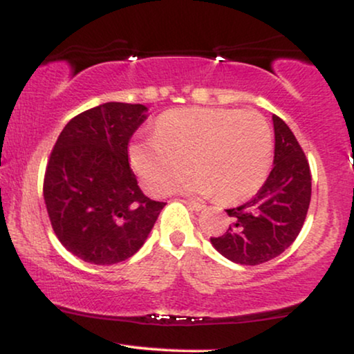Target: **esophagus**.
<instances>
[{"mask_svg":"<svg viewBox=\"0 0 354 354\" xmlns=\"http://www.w3.org/2000/svg\"><path fill=\"white\" fill-rule=\"evenodd\" d=\"M183 203H185V205L188 206V207H190V209H193V211H203V209H205V205H201V203H198V201H192V200H185V201H183Z\"/></svg>","mask_w":354,"mask_h":354,"instance_id":"obj_1","label":"esophagus"}]
</instances>
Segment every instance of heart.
I'll use <instances>...</instances> for the list:
<instances>
[{
	"instance_id": "1",
	"label": "heart",
	"mask_w": 354,
	"mask_h": 354,
	"mask_svg": "<svg viewBox=\"0 0 354 354\" xmlns=\"http://www.w3.org/2000/svg\"><path fill=\"white\" fill-rule=\"evenodd\" d=\"M133 171L153 195L169 193L190 171L183 192L241 201L268 177L272 133L256 111L182 108L161 114L156 135L129 147Z\"/></svg>"
}]
</instances>
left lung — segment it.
Masks as SVG:
<instances>
[{"instance_id": "1", "label": "left lung", "mask_w": 354, "mask_h": 354, "mask_svg": "<svg viewBox=\"0 0 354 354\" xmlns=\"http://www.w3.org/2000/svg\"><path fill=\"white\" fill-rule=\"evenodd\" d=\"M274 167L254 198L227 209L234 222L211 243L224 258L258 266L282 254L297 239L311 201V172L298 140L287 124L272 115Z\"/></svg>"}]
</instances>
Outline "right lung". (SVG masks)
Instances as JSON below:
<instances>
[{
  "label": "right lung",
  "instance_id": "right-lung-1",
  "mask_svg": "<svg viewBox=\"0 0 354 354\" xmlns=\"http://www.w3.org/2000/svg\"><path fill=\"white\" fill-rule=\"evenodd\" d=\"M147 113L143 104H100L71 119L53 148L46 211L62 246L85 263L132 258L166 205L143 195L129 164V142Z\"/></svg>",
  "mask_w": 354,
  "mask_h": 354
}]
</instances>
